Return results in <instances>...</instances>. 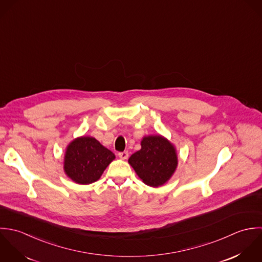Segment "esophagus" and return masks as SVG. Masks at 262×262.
Wrapping results in <instances>:
<instances>
[{
  "mask_svg": "<svg viewBox=\"0 0 262 262\" xmlns=\"http://www.w3.org/2000/svg\"><path fill=\"white\" fill-rule=\"evenodd\" d=\"M118 157L122 160H125L128 158V152L127 151H124V152H119L118 153Z\"/></svg>",
  "mask_w": 262,
  "mask_h": 262,
  "instance_id": "1",
  "label": "esophagus"
}]
</instances>
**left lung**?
Masks as SVG:
<instances>
[{
  "mask_svg": "<svg viewBox=\"0 0 262 262\" xmlns=\"http://www.w3.org/2000/svg\"><path fill=\"white\" fill-rule=\"evenodd\" d=\"M141 146V150L129 157L128 163L147 185L158 187L165 184L178 164L174 146L160 135L144 137Z\"/></svg>",
  "mask_w": 262,
  "mask_h": 262,
  "instance_id": "8db88e82",
  "label": "left lung"
}]
</instances>
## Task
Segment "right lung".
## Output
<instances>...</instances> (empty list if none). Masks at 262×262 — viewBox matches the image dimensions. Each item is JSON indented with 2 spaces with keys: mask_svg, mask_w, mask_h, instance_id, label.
<instances>
[{
  "mask_svg": "<svg viewBox=\"0 0 262 262\" xmlns=\"http://www.w3.org/2000/svg\"><path fill=\"white\" fill-rule=\"evenodd\" d=\"M115 159L114 154L92 137H80L67 147L63 170L78 184L97 181L106 167Z\"/></svg>",
  "mask_w": 262,
  "mask_h": 262,
  "instance_id": "1",
  "label": "right lung"
}]
</instances>
